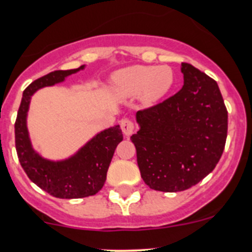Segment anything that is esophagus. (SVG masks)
<instances>
[{
  "instance_id": "34e87169",
  "label": "esophagus",
  "mask_w": 252,
  "mask_h": 252,
  "mask_svg": "<svg viewBox=\"0 0 252 252\" xmlns=\"http://www.w3.org/2000/svg\"><path fill=\"white\" fill-rule=\"evenodd\" d=\"M121 128H122V131H123L124 135L130 136L131 134L134 133V129H135V126H134L133 121H130V119H123L121 123Z\"/></svg>"
}]
</instances>
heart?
<instances>
[{
    "label": "heart",
    "mask_w": 252,
    "mask_h": 252,
    "mask_svg": "<svg viewBox=\"0 0 252 252\" xmlns=\"http://www.w3.org/2000/svg\"><path fill=\"white\" fill-rule=\"evenodd\" d=\"M117 90L124 96H138L149 105L161 101L174 84V72L167 65H133L114 74Z\"/></svg>",
    "instance_id": "obj_1"
}]
</instances>
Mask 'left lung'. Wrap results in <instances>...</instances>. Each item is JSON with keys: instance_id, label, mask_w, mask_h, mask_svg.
<instances>
[{"instance_id": "obj_1", "label": "left lung", "mask_w": 252, "mask_h": 252, "mask_svg": "<svg viewBox=\"0 0 252 252\" xmlns=\"http://www.w3.org/2000/svg\"><path fill=\"white\" fill-rule=\"evenodd\" d=\"M184 85L172 97L136 112L131 135L145 184L164 192L187 190L215 169L223 154L228 112L217 83L182 63Z\"/></svg>"}]
</instances>
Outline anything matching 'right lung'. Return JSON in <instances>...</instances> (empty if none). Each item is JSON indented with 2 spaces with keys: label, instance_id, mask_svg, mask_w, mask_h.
<instances>
[{
  "label": "right lung",
  "instance_id": "add662e5",
  "mask_svg": "<svg viewBox=\"0 0 252 252\" xmlns=\"http://www.w3.org/2000/svg\"><path fill=\"white\" fill-rule=\"evenodd\" d=\"M84 68L85 65L55 70L32 81L23 93L14 124L17 155L23 169L32 183L58 199H80L97 194L106 182L114 150L123 140L119 126H111L96 134L74 155L60 161L45 158L32 147L27 126L32 96L40 89L62 83Z\"/></svg>",
  "mask_w": 252,
  "mask_h": 252
}]
</instances>
